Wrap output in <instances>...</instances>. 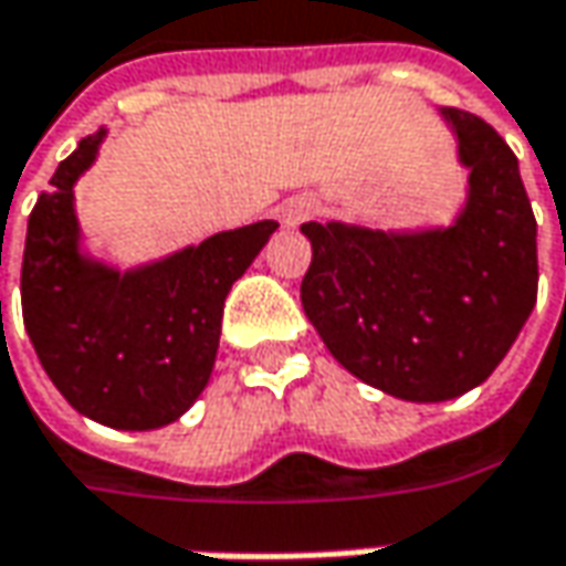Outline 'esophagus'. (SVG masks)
<instances>
[{"label":"esophagus","instance_id":"34e87169","mask_svg":"<svg viewBox=\"0 0 566 566\" xmlns=\"http://www.w3.org/2000/svg\"><path fill=\"white\" fill-rule=\"evenodd\" d=\"M315 200L312 197H305V193H296V197H290V200H283L280 207H276V219L286 226V229H296L302 222H308L312 216H315Z\"/></svg>","mask_w":566,"mask_h":566}]
</instances>
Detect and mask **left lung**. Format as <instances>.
Masks as SVG:
<instances>
[{"instance_id":"1","label":"left lung","mask_w":566,"mask_h":566,"mask_svg":"<svg viewBox=\"0 0 566 566\" xmlns=\"http://www.w3.org/2000/svg\"><path fill=\"white\" fill-rule=\"evenodd\" d=\"M468 171L449 222L376 229L305 222L312 264L302 308L331 356L359 381L413 405L478 388L535 308V216L520 161L481 117L439 107Z\"/></svg>"}]
</instances>
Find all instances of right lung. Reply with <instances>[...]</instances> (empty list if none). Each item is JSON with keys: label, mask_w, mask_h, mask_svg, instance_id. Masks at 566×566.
I'll use <instances>...</instances> for the list:
<instances>
[{"label": "right lung", "mask_w": 566, "mask_h": 566, "mask_svg": "<svg viewBox=\"0 0 566 566\" xmlns=\"http://www.w3.org/2000/svg\"><path fill=\"white\" fill-rule=\"evenodd\" d=\"M104 139L107 127L85 136L38 197L21 261V312L43 373L72 408L143 433L175 423L207 388L222 302L276 222L216 232L120 270L92 251L75 212V185Z\"/></svg>", "instance_id": "add662e5"}]
</instances>
